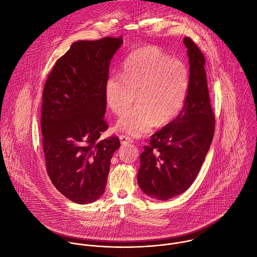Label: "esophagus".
Listing matches in <instances>:
<instances>
[{"mask_svg":"<svg viewBox=\"0 0 257 257\" xmlns=\"http://www.w3.org/2000/svg\"><path fill=\"white\" fill-rule=\"evenodd\" d=\"M119 139L121 141V144H127V143H131L132 142V139L130 137L124 136V135H120Z\"/></svg>","mask_w":257,"mask_h":257,"instance_id":"obj_1","label":"esophagus"}]
</instances>
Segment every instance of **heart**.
I'll use <instances>...</instances> for the list:
<instances>
[{"label":"heart","instance_id":"obj_1","mask_svg":"<svg viewBox=\"0 0 257 257\" xmlns=\"http://www.w3.org/2000/svg\"><path fill=\"white\" fill-rule=\"evenodd\" d=\"M190 88L189 69L155 46L131 52L122 65V76L110 75L105 82V100L117 115L132 105L117 121L116 128L142 136L154 125L161 127L175 119L184 107ZM137 98H135V94Z\"/></svg>","mask_w":257,"mask_h":257}]
</instances>
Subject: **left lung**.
I'll list each match as a JSON object with an SVG mask.
<instances>
[{"label":"left lung","instance_id":"1","mask_svg":"<svg viewBox=\"0 0 257 257\" xmlns=\"http://www.w3.org/2000/svg\"><path fill=\"white\" fill-rule=\"evenodd\" d=\"M190 88L178 116L151 136L140 155L138 185L149 197L168 200L186 191L198 175L214 135L205 59L189 38H184Z\"/></svg>","mask_w":257,"mask_h":257}]
</instances>
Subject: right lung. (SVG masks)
<instances>
[{"label": "right lung", "instance_id": "obj_1", "mask_svg": "<svg viewBox=\"0 0 257 257\" xmlns=\"http://www.w3.org/2000/svg\"><path fill=\"white\" fill-rule=\"evenodd\" d=\"M120 38L78 41L51 71L43 91L41 129L48 175L65 197L78 204L99 199L118 137L99 140L104 120V87Z\"/></svg>", "mask_w": 257, "mask_h": 257}]
</instances>
